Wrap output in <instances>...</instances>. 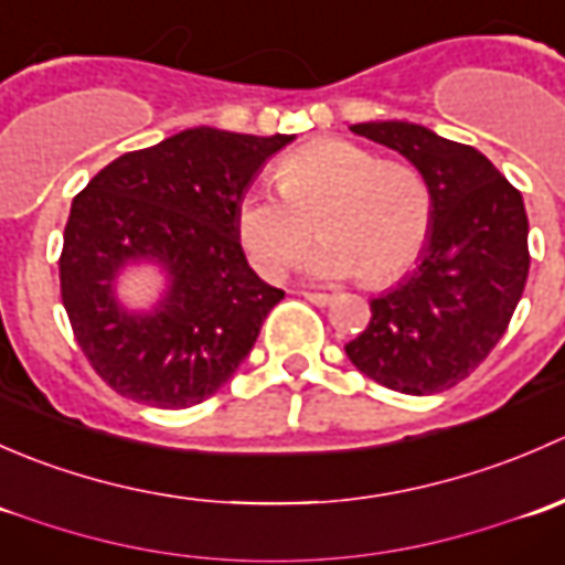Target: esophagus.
Instances as JSON below:
<instances>
[{"label": "esophagus", "instance_id": "34e87169", "mask_svg": "<svg viewBox=\"0 0 565 565\" xmlns=\"http://www.w3.org/2000/svg\"><path fill=\"white\" fill-rule=\"evenodd\" d=\"M303 298L315 306H330L333 303V295L328 292H303Z\"/></svg>", "mask_w": 565, "mask_h": 565}]
</instances>
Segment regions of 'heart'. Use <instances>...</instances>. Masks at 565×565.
Instances as JSON below:
<instances>
[{
	"mask_svg": "<svg viewBox=\"0 0 565 565\" xmlns=\"http://www.w3.org/2000/svg\"><path fill=\"white\" fill-rule=\"evenodd\" d=\"M278 188H250L237 204V241L262 276H278L311 235L322 241L298 259L315 281L361 273L385 284L424 248L435 215L429 182L409 163L347 139H317L278 163Z\"/></svg>",
	"mask_w": 565,
	"mask_h": 565,
	"instance_id": "b5f03b06",
	"label": "heart"
}]
</instances>
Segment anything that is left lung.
<instances>
[{
  "label": "left lung",
  "instance_id": "left-lung-1",
  "mask_svg": "<svg viewBox=\"0 0 565 565\" xmlns=\"http://www.w3.org/2000/svg\"><path fill=\"white\" fill-rule=\"evenodd\" d=\"M407 158L435 199L418 265L374 298L372 319L344 347L361 374L385 388L431 396L461 383L509 328L527 281V213L522 193L483 152L424 125L358 122Z\"/></svg>",
  "mask_w": 565,
  "mask_h": 565
}]
</instances>
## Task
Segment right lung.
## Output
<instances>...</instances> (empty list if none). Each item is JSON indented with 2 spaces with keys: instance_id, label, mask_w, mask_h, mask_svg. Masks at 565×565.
Instances as JSON below:
<instances>
[{
  "instance_id": "right-lung-1",
  "label": "right lung",
  "mask_w": 565,
  "mask_h": 565,
  "mask_svg": "<svg viewBox=\"0 0 565 565\" xmlns=\"http://www.w3.org/2000/svg\"><path fill=\"white\" fill-rule=\"evenodd\" d=\"M292 139L199 125L125 152L73 199L62 303L82 352L119 396L191 407L246 361L284 292L248 267L237 204ZM139 264L164 273L150 310H130L116 295L118 276Z\"/></svg>"
}]
</instances>
